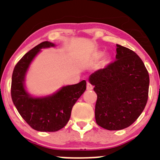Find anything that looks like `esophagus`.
I'll list each match as a JSON object with an SVG mask.
<instances>
[{
    "label": "esophagus",
    "mask_w": 160,
    "mask_h": 160,
    "mask_svg": "<svg viewBox=\"0 0 160 160\" xmlns=\"http://www.w3.org/2000/svg\"><path fill=\"white\" fill-rule=\"evenodd\" d=\"M87 89L90 90L93 89V86H92V85L90 84L89 82H88V83H87Z\"/></svg>",
    "instance_id": "obj_1"
}]
</instances>
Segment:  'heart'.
Here are the masks:
<instances>
[{
	"label": "heart",
	"instance_id": "1",
	"mask_svg": "<svg viewBox=\"0 0 160 160\" xmlns=\"http://www.w3.org/2000/svg\"><path fill=\"white\" fill-rule=\"evenodd\" d=\"M100 55H101V53H100V54H99V56H100Z\"/></svg>",
	"mask_w": 160,
	"mask_h": 160
}]
</instances>
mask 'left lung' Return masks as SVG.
<instances>
[{"instance_id": "8db88e82", "label": "left lung", "mask_w": 160, "mask_h": 160, "mask_svg": "<svg viewBox=\"0 0 160 160\" xmlns=\"http://www.w3.org/2000/svg\"><path fill=\"white\" fill-rule=\"evenodd\" d=\"M116 60L93 72L88 81L98 95L95 119L99 126L114 131L128 128L146 105L149 77L139 56L117 44Z\"/></svg>"}]
</instances>
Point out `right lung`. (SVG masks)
<instances>
[{"label":"right lung","instance_id":"1","mask_svg":"<svg viewBox=\"0 0 160 160\" xmlns=\"http://www.w3.org/2000/svg\"><path fill=\"white\" fill-rule=\"evenodd\" d=\"M46 41L28 51L16 64L11 80V98L20 115L33 129L38 132H56L70 120L72 107L86 90V80L67 85L46 96L35 97L25 86L27 72L32 61L41 49L55 47Z\"/></svg>","mask_w":160,"mask_h":160}]
</instances>
